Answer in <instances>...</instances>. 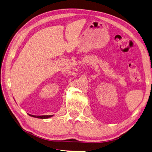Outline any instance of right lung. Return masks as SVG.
<instances>
[{"label": "right lung", "instance_id": "right-lung-1", "mask_svg": "<svg viewBox=\"0 0 152 152\" xmlns=\"http://www.w3.org/2000/svg\"><path fill=\"white\" fill-rule=\"evenodd\" d=\"M30 116L34 117V118H40V119H47V118H51L53 116V115H31L28 114Z\"/></svg>", "mask_w": 152, "mask_h": 152}]
</instances>
